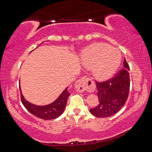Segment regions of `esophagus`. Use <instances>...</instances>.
Returning <instances> with one entry per match:
<instances>
[{"label": "esophagus", "mask_w": 152, "mask_h": 152, "mask_svg": "<svg viewBox=\"0 0 152 152\" xmlns=\"http://www.w3.org/2000/svg\"><path fill=\"white\" fill-rule=\"evenodd\" d=\"M75 88L78 92H84L87 91L88 92H92L94 91V83L91 79L88 78H82L75 82Z\"/></svg>", "instance_id": "esophagus-1"}]
</instances>
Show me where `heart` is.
<instances>
[{"instance_id":"1","label":"heart","mask_w":152,"mask_h":152,"mask_svg":"<svg viewBox=\"0 0 152 152\" xmlns=\"http://www.w3.org/2000/svg\"><path fill=\"white\" fill-rule=\"evenodd\" d=\"M82 61L97 80L110 78L117 70L121 62V55L116 49L104 43H94L83 51Z\"/></svg>"}]
</instances>
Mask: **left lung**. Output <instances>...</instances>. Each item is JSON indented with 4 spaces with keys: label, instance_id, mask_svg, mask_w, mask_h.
Instances as JSON below:
<instances>
[{
    "label": "left lung",
    "instance_id": "1",
    "mask_svg": "<svg viewBox=\"0 0 152 152\" xmlns=\"http://www.w3.org/2000/svg\"><path fill=\"white\" fill-rule=\"evenodd\" d=\"M129 66L123 61V68L114 78L104 82H96L100 103L90 111L96 117H108L116 114L127 101L130 87Z\"/></svg>",
    "mask_w": 152,
    "mask_h": 152
}]
</instances>
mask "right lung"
<instances>
[{"label": "right lung", "mask_w": 152, "mask_h": 152, "mask_svg": "<svg viewBox=\"0 0 152 152\" xmlns=\"http://www.w3.org/2000/svg\"><path fill=\"white\" fill-rule=\"evenodd\" d=\"M19 88L21 102L26 109L35 116L44 120L54 119L60 117L65 110L67 101L70 95L68 91V87H67L64 90L60 96L51 103L46 105H37L27 101L22 94L20 86Z\"/></svg>", "instance_id": "right-lung-1"}]
</instances>
